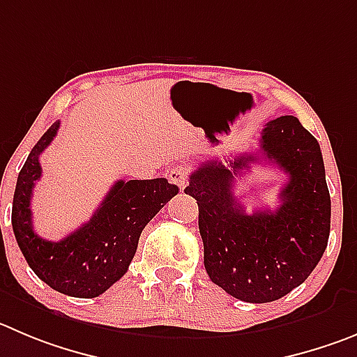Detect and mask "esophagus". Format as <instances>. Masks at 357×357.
<instances>
[{
	"instance_id": "1",
	"label": "esophagus",
	"mask_w": 357,
	"mask_h": 357,
	"mask_svg": "<svg viewBox=\"0 0 357 357\" xmlns=\"http://www.w3.org/2000/svg\"><path fill=\"white\" fill-rule=\"evenodd\" d=\"M167 178L179 190H185L186 183H188V167L186 165H172L167 171Z\"/></svg>"
}]
</instances>
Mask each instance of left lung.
I'll return each instance as SVG.
<instances>
[{"label":"left lung","instance_id":"left-lung-1","mask_svg":"<svg viewBox=\"0 0 357 357\" xmlns=\"http://www.w3.org/2000/svg\"><path fill=\"white\" fill-rule=\"evenodd\" d=\"M261 153L289 176L275 211L246 215L234 195V178L259 162L255 155L206 160L185 188L199 204L209 278L246 303L276 301L301 285L321 261L331 227L321 146L299 119L280 116L269 121Z\"/></svg>","mask_w":357,"mask_h":357}]
</instances>
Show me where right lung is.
Here are the masks:
<instances>
[{"instance_id":"obj_1","label":"right lung","mask_w":357,"mask_h":357,"mask_svg":"<svg viewBox=\"0 0 357 357\" xmlns=\"http://www.w3.org/2000/svg\"><path fill=\"white\" fill-rule=\"evenodd\" d=\"M59 130L52 123L19 172L12 227L29 268L42 282L72 298H96L126 273L142 229L167 204L178 186L165 178L116 181L95 215L61 241L42 239L33 229L31 195L42 176L40 155Z\"/></svg>"}]
</instances>
